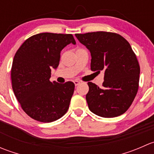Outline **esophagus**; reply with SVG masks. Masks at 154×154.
Instances as JSON below:
<instances>
[{
  "label": "esophagus",
  "instance_id": "esophagus-1",
  "mask_svg": "<svg viewBox=\"0 0 154 154\" xmlns=\"http://www.w3.org/2000/svg\"><path fill=\"white\" fill-rule=\"evenodd\" d=\"M74 85H75V86H78V85L80 83V82L78 81V80H74Z\"/></svg>",
  "mask_w": 154,
  "mask_h": 154
}]
</instances>
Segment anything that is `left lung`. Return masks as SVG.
Wrapping results in <instances>:
<instances>
[{
    "label": "left lung",
    "mask_w": 154,
    "mask_h": 154,
    "mask_svg": "<svg viewBox=\"0 0 154 154\" xmlns=\"http://www.w3.org/2000/svg\"><path fill=\"white\" fill-rule=\"evenodd\" d=\"M90 51L91 70L104 71L101 88L91 82L86 99L89 109L103 118L117 117L131 106L139 89L140 66L130 43L116 32L75 34Z\"/></svg>",
    "instance_id": "left-lung-1"
}]
</instances>
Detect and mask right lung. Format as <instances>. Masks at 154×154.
Returning <instances> with one entry per match:
<instances>
[{
  "mask_svg": "<svg viewBox=\"0 0 154 154\" xmlns=\"http://www.w3.org/2000/svg\"><path fill=\"white\" fill-rule=\"evenodd\" d=\"M70 43L72 34L42 32L24 41L16 51L11 68L12 87L26 114L44 123L63 117L69 108L74 83L50 80L51 69L58 67L60 52Z\"/></svg>",
  "mask_w": 154,
  "mask_h": 154,
  "instance_id": "right-lung-1",
  "label": "right lung"
}]
</instances>
